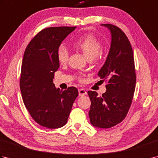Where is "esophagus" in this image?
Instances as JSON below:
<instances>
[{
	"mask_svg": "<svg viewBox=\"0 0 158 158\" xmlns=\"http://www.w3.org/2000/svg\"><path fill=\"white\" fill-rule=\"evenodd\" d=\"M87 94H88V93H87V92L85 91L84 89L81 88V89H79V96H85V95Z\"/></svg>",
	"mask_w": 158,
	"mask_h": 158,
	"instance_id": "1",
	"label": "esophagus"
}]
</instances>
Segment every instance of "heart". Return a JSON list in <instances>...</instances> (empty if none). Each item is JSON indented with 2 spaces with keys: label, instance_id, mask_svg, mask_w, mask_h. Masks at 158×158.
<instances>
[{
  "label": "heart",
  "instance_id": "obj_1",
  "mask_svg": "<svg viewBox=\"0 0 158 158\" xmlns=\"http://www.w3.org/2000/svg\"><path fill=\"white\" fill-rule=\"evenodd\" d=\"M73 45L83 53L89 60L97 58L102 49V44L94 35L92 34L82 35L75 40ZM69 52L64 45L59 46L57 49V58L61 64H65L68 60Z\"/></svg>",
  "mask_w": 158,
  "mask_h": 158
}]
</instances>
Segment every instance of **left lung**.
Masks as SVG:
<instances>
[{
	"instance_id": "obj_1",
	"label": "left lung",
	"mask_w": 158,
	"mask_h": 158,
	"mask_svg": "<svg viewBox=\"0 0 158 158\" xmlns=\"http://www.w3.org/2000/svg\"><path fill=\"white\" fill-rule=\"evenodd\" d=\"M111 44L106 61L98 76L106 81L105 93L101 96L96 92L88 91L91 100L89 117L92 125L109 128L122 122L132 102L136 86L135 60L128 39L119 28L109 23Z\"/></svg>"
}]
</instances>
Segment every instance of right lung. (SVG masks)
<instances>
[{
  "label": "right lung",
  "mask_w": 158,
  "mask_h": 158,
  "mask_svg": "<svg viewBox=\"0 0 158 158\" xmlns=\"http://www.w3.org/2000/svg\"><path fill=\"white\" fill-rule=\"evenodd\" d=\"M75 28L43 29L28 43L23 53L19 80L23 101L32 119L48 128L65 125L79 94L75 87L62 91L53 83L54 73L60 66L57 49Z\"/></svg>",
  "instance_id": "1"
}]
</instances>
